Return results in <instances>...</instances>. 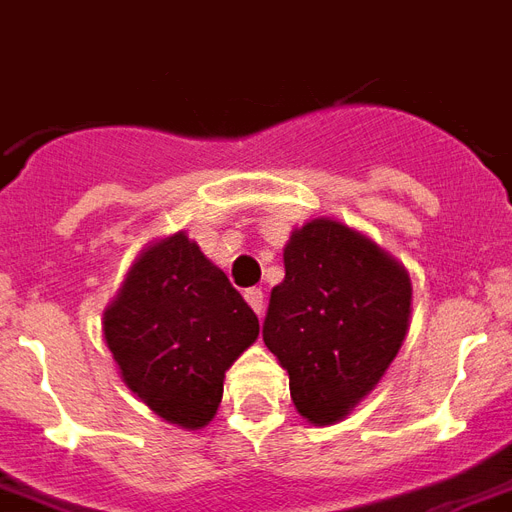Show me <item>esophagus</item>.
<instances>
[{
  "label": "esophagus",
  "instance_id": "obj_1",
  "mask_svg": "<svg viewBox=\"0 0 512 512\" xmlns=\"http://www.w3.org/2000/svg\"><path fill=\"white\" fill-rule=\"evenodd\" d=\"M244 298H247V303L252 306V311H255L257 317L263 314V308H265V300H263V292L260 290H247L244 292Z\"/></svg>",
  "mask_w": 512,
  "mask_h": 512
}]
</instances>
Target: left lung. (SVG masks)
<instances>
[{
	"mask_svg": "<svg viewBox=\"0 0 512 512\" xmlns=\"http://www.w3.org/2000/svg\"><path fill=\"white\" fill-rule=\"evenodd\" d=\"M411 276L360 230L330 217L292 230L263 341L317 427L346 419L378 386L411 327Z\"/></svg>",
	"mask_w": 512,
	"mask_h": 512,
	"instance_id": "obj_1",
	"label": "left lung"
}]
</instances>
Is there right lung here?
<instances>
[{
  "instance_id": "right-lung-1",
  "label": "right lung",
  "mask_w": 512,
  "mask_h": 512,
  "mask_svg": "<svg viewBox=\"0 0 512 512\" xmlns=\"http://www.w3.org/2000/svg\"><path fill=\"white\" fill-rule=\"evenodd\" d=\"M101 330L123 384L152 413L201 429L220 408L225 370L257 341L260 322L179 230L142 249Z\"/></svg>"
}]
</instances>
